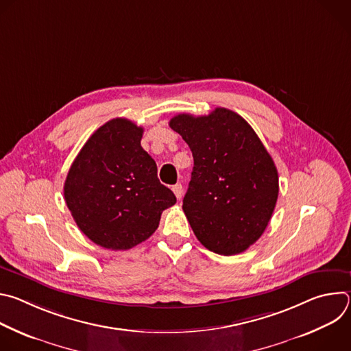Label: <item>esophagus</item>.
Listing matches in <instances>:
<instances>
[{"mask_svg":"<svg viewBox=\"0 0 351 351\" xmlns=\"http://www.w3.org/2000/svg\"><path fill=\"white\" fill-rule=\"evenodd\" d=\"M172 190H173V193H175L176 198H180V197H182V194H183V186H182L180 183L175 184V186L172 187Z\"/></svg>","mask_w":351,"mask_h":351,"instance_id":"1","label":"esophagus"}]
</instances>
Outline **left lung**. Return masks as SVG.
<instances>
[{
  "label": "left lung",
  "instance_id": "left-lung-1",
  "mask_svg": "<svg viewBox=\"0 0 351 351\" xmlns=\"http://www.w3.org/2000/svg\"><path fill=\"white\" fill-rule=\"evenodd\" d=\"M169 126L189 144L194 167L183 211L210 252L240 254L269 223L279 193L278 171L267 148L239 114H179Z\"/></svg>",
  "mask_w": 351,
  "mask_h": 351
}]
</instances>
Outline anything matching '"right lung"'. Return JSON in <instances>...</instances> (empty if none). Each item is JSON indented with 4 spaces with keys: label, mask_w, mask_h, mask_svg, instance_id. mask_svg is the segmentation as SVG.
Here are the masks:
<instances>
[{
    "label": "right lung",
    "mask_w": 351,
    "mask_h": 351,
    "mask_svg": "<svg viewBox=\"0 0 351 351\" xmlns=\"http://www.w3.org/2000/svg\"><path fill=\"white\" fill-rule=\"evenodd\" d=\"M143 128L115 118L86 141L68 172L64 195L79 229L108 250H129L152 236L176 203L140 144Z\"/></svg>",
    "instance_id": "1"
}]
</instances>
